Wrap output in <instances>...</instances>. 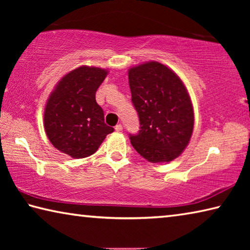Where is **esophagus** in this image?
Returning a JSON list of instances; mask_svg holds the SVG:
<instances>
[{
	"mask_svg": "<svg viewBox=\"0 0 250 250\" xmlns=\"http://www.w3.org/2000/svg\"><path fill=\"white\" fill-rule=\"evenodd\" d=\"M122 129H124V128H122L121 125H117L115 126V130L118 131V132H120V131H122Z\"/></svg>",
	"mask_w": 250,
	"mask_h": 250,
	"instance_id": "obj_1",
	"label": "esophagus"
}]
</instances>
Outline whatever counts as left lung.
I'll list each match as a JSON object with an SVG mask.
<instances>
[{
  "label": "left lung",
  "mask_w": 250,
  "mask_h": 250,
  "mask_svg": "<svg viewBox=\"0 0 250 250\" xmlns=\"http://www.w3.org/2000/svg\"><path fill=\"white\" fill-rule=\"evenodd\" d=\"M131 100L140 130L130 134L131 145L152 163L170 162L188 146L194 111L184 83L174 71L158 62L129 69Z\"/></svg>",
  "instance_id": "left-lung-1"
}]
</instances>
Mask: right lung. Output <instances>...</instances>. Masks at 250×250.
Returning <instances> with one entry per match:
<instances>
[{
	"mask_svg": "<svg viewBox=\"0 0 250 250\" xmlns=\"http://www.w3.org/2000/svg\"><path fill=\"white\" fill-rule=\"evenodd\" d=\"M108 70L82 66L65 75L50 94L44 112V128L52 145L74 159L98 150L113 128L104 124L96 91Z\"/></svg>",
	"mask_w": 250,
	"mask_h": 250,
	"instance_id": "obj_1",
	"label": "right lung"
}]
</instances>
